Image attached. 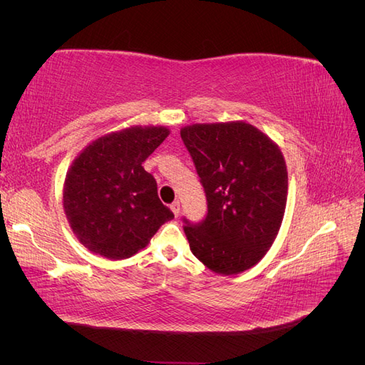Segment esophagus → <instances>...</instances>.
I'll list each match as a JSON object with an SVG mask.
<instances>
[{"instance_id": "obj_1", "label": "esophagus", "mask_w": 365, "mask_h": 365, "mask_svg": "<svg viewBox=\"0 0 365 365\" xmlns=\"http://www.w3.org/2000/svg\"><path fill=\"white\" fill-rule=\"evenodd\" d=\"M170 208H172V212H173V215L178 217V215H180V210H181V205H180V201H175V202H172L170 204Z\"/></svg>"}]
</instances>
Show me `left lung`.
Here are the masks:
<instances>
[{
  "label": "left lung",
  "instance_id": "8db88e82",
  "mask_svg": "<svg viewBox=\"0 0 365 365\" xmlns=\"http://www.w3.org/2000/svg\"><path fill=\"white\" fill-rule=\"evenodd\" d=\"M181 138L207 196L201 222L182 219L192 252L217 274L250 269L284 215L288 170L279 146L245 121L185 126Z\"/></svg>",
  "mask_w": 365,
  "mask_h": 365
}]
</instances>
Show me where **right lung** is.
I'll return each mask as SVG.
<instances>
[{"mask_svg":"<svg viewBox=\"0 0 365 365\" xmlns=\"http://www.w3.org/2000/svg\"><path fill=\"white\" fill-rule=\"evenodd\" d=\"M169 135L163 126H134L88 145L63 184V210L81 244L108 259L145 248L173 213L158 197L143 163Z\"/></svg>","mask_w":365,"mask_h":365,"instance_id":"right-lung-1","label":"right lung"}]
</instances>
